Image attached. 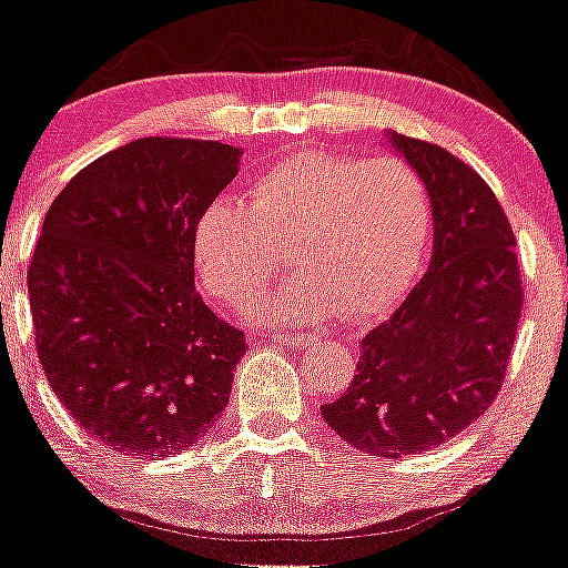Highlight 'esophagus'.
<instances>
[{"label": "esophagus", "mask_w": 568, "mask_h": 568, "mask_svg": "<svg viewBox=\"0 0 568 568\" xmlns=\"http://www.w3.org/2000/svg\"><path fill=\"white\" fill-rule=\"evenodd\" d=\"M277 337L280 343H285V346H313V343L318 341V335H305V332H280V335H274Z\"/></svg>", "instance_id": "34e87169"}]
</instances>
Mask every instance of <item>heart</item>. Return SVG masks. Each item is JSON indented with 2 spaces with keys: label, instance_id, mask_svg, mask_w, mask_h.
<instances>
[{
  "label": "heart",
  "instance_id": "b5f03b06",
  "mask_svg": "<svg viewBox=\"0 0 568 568\" xmlns=\"http://www.w3.org/2000/svg\"><path fill=\"white\" fill-rule=\"evenodd\" d=\"M428 233L432 194L409 162L296 151L252 181L247 205H205L192 255L205 288L239 311L266 291L285 250L296 274L250 307L257 321L371 318L415 283Z\"/></svg>",
  "mask_w": 568,
  "mask_h": 568
}]
</instances>
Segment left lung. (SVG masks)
Returning a JSON list of instances; mask_svg holds the SVG:
<instances>
[{
  "label": "left lung",
  "mask_w": 568,
  "mask_h": 568,
  "mask_svg": "<svg viewBox=\"0 0 568 568\" xmlns=\"http://www.w3.org/2000/svg\"><path fill=\"white\" fill-rule=\"evenodd\" d=\"M432 194L428 272L363 337L352 385L321 409L337 437L385 459L443 445L500 393L523 280L511 222L486 181L434 142L390 134Z\"/></svg>",
  "instance_id": "left-lung-1"
}]
</instances>
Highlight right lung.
<instances>
[{"label":"right lung","mask_w":568,"mask_h":568,"mask_svg":"<svg viewBox=\"0 0 568 568\" xmlns=\"http://www.w3.org/2000/svg\"><path fill=\"white\" fill-rule=\"evenodd\" d=\"M239 156L145 136L79 170L45 211L27 268L38 359L73 420L125 459L186 450L231 398L247 343L194 288L192 233Z\"/></svg>","instance_id":"right-lung-1"}]
</instances>
